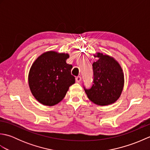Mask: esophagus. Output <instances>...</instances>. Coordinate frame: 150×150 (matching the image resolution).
<instances>
[{
	"mask_svg": "<svg viewBox=\"0 0 150 150\" xmlns=\"http://www.w3.org/2000/svg\"><path fill=\"white\" fill-rule=\"evenodd\" d=\"M75 80H76V82L79 83V82L81 81V76H77V77L75 78Z\"/></svg>",
	"mask_w": 150,
	"mask_h": 150,
	"instance_id": "34e87169",
	"label": "esophagus"
}]
</instances>
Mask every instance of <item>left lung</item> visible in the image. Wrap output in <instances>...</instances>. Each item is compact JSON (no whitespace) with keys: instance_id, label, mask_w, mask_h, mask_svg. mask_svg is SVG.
Masks as SVG:
<instances>
[{"instance_id":"obj_1","label":"left lung","mask_w":150,"mask_h":150,"mask_svg":"<svg viewBox=\"0 0 150 150\" xmlns=\"http://www.w3.org/2000/svg\"><path fill=\"white\" fill-rule=\"evenodd\" d=\"M93 63V84L84 89L88 98L98 106L112 104L119 99L124 85V75L119 62L106 54L96 52Z\"/></svg>"}]
</instances>
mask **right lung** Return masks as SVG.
Returning a JSON list of instances; mask_svg holds the SVG:
<instances>
[{
    "instance_id": "add662e5",
    "label": "right lung",
    "mask_w": 150,
    "mask_h": 150,
    "mask_svg": "<svg viewBox=\"0 0 150 150\" xmlns=\"http://www.w3.org/2000/svg\"><path fill=\"white\" fill-rule=\"evenodd\" d=\"M68 53L48 51L37 57L28 74V84L35 99L52 106L61 101L70 86L75 83L72 65L66 63Z\"/></svg>"
}]
</instances>
